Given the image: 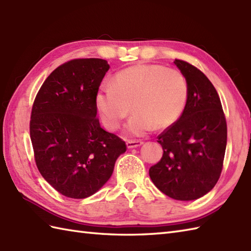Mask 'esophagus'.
Listing matches in <instances>:
<instances>
[{
    "instance_id": "34e87169",
    "label": "esophagus",
    "mask_w": 251,
    "mask_h": 251,
    "mask_svg": "<svg viewBox=\"0 0 251 251\" xmlns=\"http://www.w3.org/2000/svg\"><path fill=\"white\" fill-rule=\"evenodd\" d=\"M142 143L143 142L141 140H128L126 142V145H127V148H128V149H132V148L140 147Z\"/></svg>"
}]
</instances>
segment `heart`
<instances>
[{"label": "heart", "instance_id": "b5f03b06", "mask_svg": "<svg viewBox=\"0 0 251 251\" xmlns=\"http://www.w3.org/2000/svg\"><path fill=\"white\" fill-rule=\"evenodd\" d=\"M189 85L182 73L159 65H138L116 73L96 97L103 124L115 130L132 111L125 126L129 136H142L155 127L174 125L182 114Z\"/></svg>", "mask_w": 251, "mask_h": 251}]
</instances>
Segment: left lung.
Instances as JSON below:
<instances>
[{"label":"left lung","mask_w":251,"mask_h":251,"mask_svg":"<svg viewBox=\"0 0 251 251\" xmlns=\"http://www.w3.org/2000/svg\"><path fill=\"white\" fill-rule=\"evenodd\" d=\"M189 94L174 125L157 138L163 156L149 170L156 188L177 201H194L214 189L220 178L226 148V121L216 88L189 62L176 59Z\"/></svg>","instance_id":"left-lung-1"}]
</instances>
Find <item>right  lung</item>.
I'll return each instance as SVG.
<instances>
[{
    "mask_svg": "<svg viewBox=\"0 0 251 251\" xmlns=\"http://www.w3.org/2000/svg\"><path fill=\"white\" fill-rule=\"evenodd\" d=\"M109 69L99 58L63 63L45 79L32 106L30 137L36 167L70 199H85L102 188L126 151L125 141L101 128L96 117V97Z\"/></svg>",
    "mask_w": 251,
    "mask_h": 251,
    "instance_id": "add662e5",
    "label": "right lung"
}]
</instances>
